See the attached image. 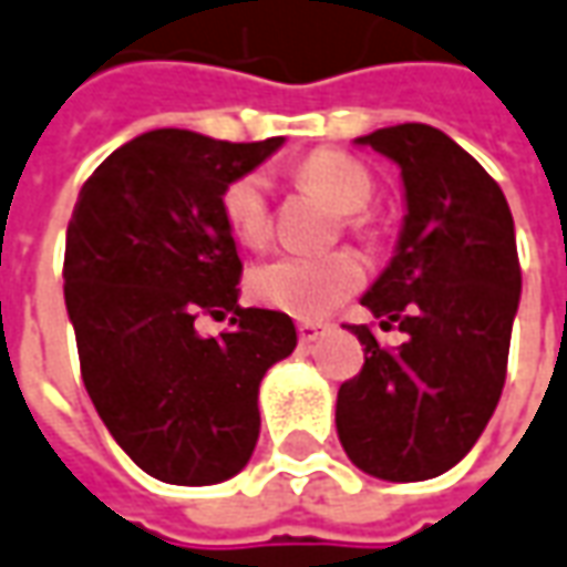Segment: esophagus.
Listing matches in <instances>:
<instances>
[{
	"instance_id": "34e87169",
	"label": "esophagus",
	"mask_w": 567,
	"mask_h": 567,
	"mask_svg": "<svg viewBox=\"0 0 567 567\" xmlns=\"http://www.w3.org/2000/svg\"><path fill=\"white\" fill-rule=\"evenodd\" d=\"M321 333H324V324H315V321H302V324H299V340H302V343H315Z\"/></svg>"
}]
</instances>
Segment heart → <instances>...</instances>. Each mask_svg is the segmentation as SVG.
<instances>
[{"label": "heart", "mask_w": 567, "mask_h": 567, "mask_svg": "<svg viewBox=\"0 0 567 567\" xmlns=\"http://www.w3.org/2000/svg\"><path fill=\"white\" fill-rule=\"evenodd\" d=\"M299 184L309 186L337 212L355 234L371 230L368 203L374 196V177L359 158L337 150H318L296 165ZM221 218L230 237L243 246L265 243L271 230L268 181L258 171H246L221 189ZM362 258L349 249L324 256H275L249 271V296L268 309L296 318H321L362 287Z\"/></svg>", "instance_id": "b5f03b06"}]
</instances>
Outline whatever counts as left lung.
Listing matches in <instances>:
<instances>
[{"label": "left lung", "instance_id": "1", "mask_svg": "<svg viewBox=\"0 0 567 567\" xmlns=\"http://www.w3.org/2000/svg\"><path fill=\"white\" fill-rule=\"evenodd\" d=\"M402 168L405 224L390 268L362 296L405 343L368 324L362 371L337 393V434L355 468L412 484L462 462L503 396L522 296L515 221L499 184L431 124L359 136Z\"/></svg>", "mask_w": 567, "mask_h": 567}]
</instances>
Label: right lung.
I'll return each instance as SVG.
<instances>
[{
  "instance_id": "add662e5",
  "label": "right lung",
  "mask_w": 567,
  "mask_h": 567,
  "mask_svg": "<svg viewBox=\"0 0 567 567\" xmlns=\"http://www.w3.org/2000/svg\"><path fill=\"white\" fill-rule=\"evenodd\" d=\"M284 140L227 143L150 131L124 143L80 189L64 239V306L80 378L117 446L181 487L221 484L258 440V383L296 349L290 315L243 309V261L221 189ZM235 315L203 338L199 313Z\"/></svg>"
}]
</instances>
